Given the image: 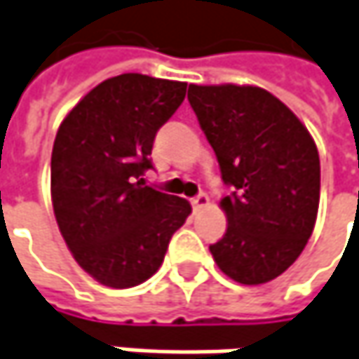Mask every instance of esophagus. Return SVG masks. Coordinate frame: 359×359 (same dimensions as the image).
<instances>
[{"instance_id":"obj_1","label":"esophagus","mask_w":359,"mask_h":359,"mask_svg":"<svg viewBox=\"0 0 359 359\" xmlns=\"http://www.w3.org/2000/svg\"><path fill=\"white\" fill-rule=\"evenodd\" d=\"M209 205V197H207V193H199L195 199H193V207H195V211H201V209H205Z\"/></svg>"}]
</instances>
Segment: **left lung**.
<instances>
[{"label":"left lung","instance_id":"left-lung-1","mask_svg":"<svg viewBox=\"0 0 359 359\" xmlns=\"http://www.w3.org/2000/svg\"><path fill=\"white\" fill-rule=\"evenodd\" d=\"M189 103L222 179L225 236L209 245L219 270L240 285H264L294 262L313 233L321 166L301 119L254 85H189Z\"/></svg>","mask_w":359,"mask_h":359}]
</instances>
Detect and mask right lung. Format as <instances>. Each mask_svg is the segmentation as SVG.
I'll return each mask as SVG.
<instances>
[{
	"label": "right lung",
	"instance_id": "right-lung-1",
	"mask_svg": "<svg viewBox=\"0 0 359 359\" xmlns=\"http://www.w3.org/2000/svg\"><path fill=\"white\" fill-rule=\"evenodd\" d=\"M184 93L180 81L111 76L83 97L56 132L54 217L76 264L101 285L130 288L148 280L191 215L187 199L142 187L156 132Z\"/></svg>",
	"mask_w": 359,
	"mask_h": 359
}]
</instances>
